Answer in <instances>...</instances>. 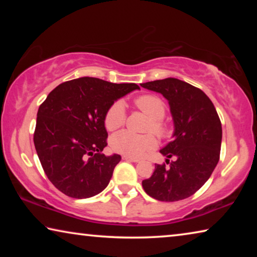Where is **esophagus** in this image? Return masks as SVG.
Listing matches in <instances>:
<instances>
[{
  "instance_id": "esophagus-1",
  "label": "esophagus",
  "mask_w": 257,
  "mask_h": 257,
  "mask_svg": "<svg viewBox=\"0 0 257 257\" xmlns=\"http://www.w3.org/2000/svg\"><path fill=\"white\" fill-rule=\"evenodd\" d=\"M122 159L124 161H129V162H134V163H137L139 162V160L136 159V158H132V156H127V155H123Z\"/></svg>"
}]
</instances>
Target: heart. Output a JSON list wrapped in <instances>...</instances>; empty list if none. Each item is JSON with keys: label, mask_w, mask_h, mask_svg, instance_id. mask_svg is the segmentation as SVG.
Segmentation results:
<instances>
[{"label": "heart", "mask_w": 257, "mask_h": 257, "mask_svg": "<svg viewBox=\"0 0 257 257\" xmlns=\"http://www.w3.org/2000/svg\"><path fill=\"white\" fill-rule=\"evenodd\" d=\"M136 106L151 118L149 130L165 137L169 134L168 125L163 122L165 114V104L158 96L154 95H143L135 99ZM125 121V108L122 102H115L108 107L104 119L105 127L110 132L122 127ZM111 146L115 152L120 154L139 158L146 154L147 152L154 150L156 147V139L152 135L139 136L129 132H121L115 134L111 139Z\"/></svg>", "instance_id": "obj_1"}]
</instances>
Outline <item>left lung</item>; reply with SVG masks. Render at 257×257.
Segmentation results:
<instances>
[{
  "label": "left lung",
  "instance_id": "8db88e82",
  "mask_svg": "<svg viewBox=\"0 0 257 257\" xmlns=\"http://www.w3.org/2000/svg\"><path fill=\"white\" fill-rule=\"evenodd\" d=\"M168 99L173 120L172 141L160 153L170 167L155 164L153 175L143 180L147 195L158 201L176 202L194 195L211 177L220 159L222 127L206 94L177 78L141 84Z\"/></svg>",
  "mask_w": 257,
  "mask_h": 257
}]
</instances>
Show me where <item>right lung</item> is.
<instances>
[{"instance_id":"right-lung-1","label":"right lung","mask_w":257,"mask_h":257,"mask_svg":"<svg viewBox=\"0 0 257 257\" xmlns=\"http://www.w3.org/2000/svg\"><path fill=\"white\" fill-rule=\"evenodd\" d=\"M136 84H113L93 77L62 82L38 108L34 144L47 178L72 198L106 188L121 156L102 154L107 145L105 114Z\"/></svg>"}]
</instances>
